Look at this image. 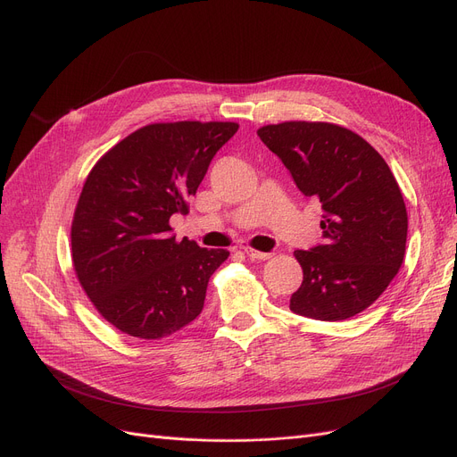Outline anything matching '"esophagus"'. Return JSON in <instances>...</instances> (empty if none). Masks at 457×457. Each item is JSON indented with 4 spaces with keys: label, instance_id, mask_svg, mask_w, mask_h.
Here are the masks:
<instances>
[{
    "label": "esophagus",
    "instance_id": "1",
    "mask_svg": "<svg viewBox=\"0 0 457 457\" xmlns=\"http://www.w3.org/2000/svg\"><path fill=\"white\" fill-rule=\"evenodd\" d=\"M244 253H245L251 260H268V258H271V253H262V251H256V249H251V247H245Z\"/></svg>",
    "mask_w": 457,
    "mask_h": 457
}]
</instances>
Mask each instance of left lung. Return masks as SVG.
<instances>
[{"label":"left lung","mask_w":457,"mask_h":457,"mask_svg":"<svg viewBox=\"0 0 457 457\" xmlns=\"http://www.w3.org/2000/svg\"><path fill=\"white\" fill-rule=\"evenodd\" d=\"M256 134L323 210V245L294 253L303 282L290 311L321 321L362 312L405 254L407 210L393 170L370 143L338 124L288 120Z\"/></svg>","instance_id":"obj_1"}]
</instances>
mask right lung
Listing matches in <instances>:
<instances>
[{"label":"right lung","instance_id":"right-lung-1","mask_svg":"<svg viewBox=\"0 0 457 457\" xmlns=\"http://www.w3.org/2000/svg\"><path fill=\"white\" fill-rule=\"evenodd\" d=\"M236 122H154L95 163L74 210L72 264L87 297L120 333L160 340L204 307L208 280L228 258L170 234Z\"/></svg>","mask_w":457,"mask_h":457}]
</instances>
